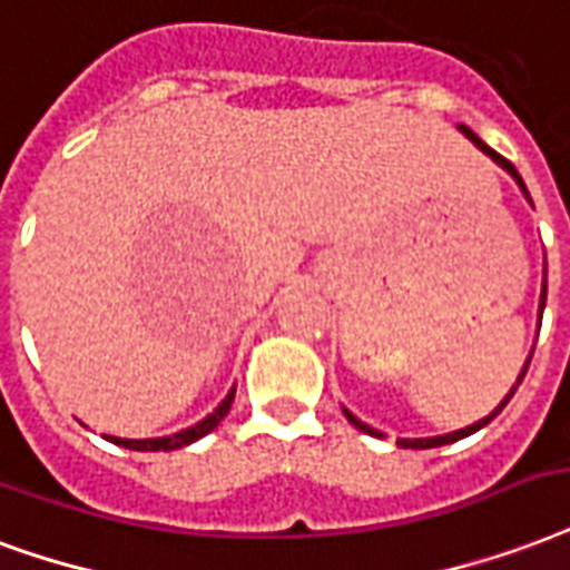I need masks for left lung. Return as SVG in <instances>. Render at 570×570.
<instances>
[{
  "label": "left lung",
  "mask_w": 570,
  "mask_h": 570,
  "mask_svg": "<svg viewBox=\"0 0 570 570\" xmlns=\"http://www.w3.org/2000/svg\"><path fill=\"white\" fill-rule=\"evenodd\" d=\"M460 130H463V137H469V140L475 142L478 149L484 151V155H488V158H493L499 164V167L505 169L508 176H511V179L517 181V188L523 190V197L529 199V203H532V197H529V190H527V185H523V179H520V173H517L514 169V164H511V160H505L502 158V155H499V151H493L488 146V142L481 140V137H478L475 130L472 128H466V125H458ZM544 304H547V268H544V281H541V302H538V320H541V316H544ZM538 328H541V323H538ZM529 362H532V353H529V358H527V364H523V371H520V376H517V385H520V380H523V376H527V367H529ZM517 385L511 391H508L505 394V401L499 403L497 410L490 412V415H484V419L481 421H475V424H469V428H463V430H454V433H442V436H424V440H397V445H401V449H440V445H449V442H458V440H463V436H469V433H475V430H481V428H488L490 421L497 419L499 412L505 410V403L511 401V397H514V391H517ZM343 415H346V419H350V424H353V428H358L362 430V433H371V436H385V433H382V430H373L371 424H364L362 419H355L353 412L350 410H343Z\"/></svg>",
  "instance_id": "obj_1"
}]
</instances>
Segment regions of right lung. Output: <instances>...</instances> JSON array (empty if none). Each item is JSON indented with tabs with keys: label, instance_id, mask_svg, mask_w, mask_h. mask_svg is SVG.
<instances>
[{
	"label": "right lung",
	"instance_id": "add662e5",
	"mask_svg": "<svg viewBox=\"0 0 570 570\" xmlns=\"http://www.w3.org/2000/svg\"><path fill=\"white\" fill-rule=\"evenodd\" d=\"M233 397H236V385L229 389V394L224 401L217 403L215 412H208L206 419L197 421V424H190V428L179 430V433H173V436H155V440H119V436H104V440L130 451H176L181 449V445H190V442L203 440L206 433H212L220 421L227 419L229 406H233Z\"/></svg>",
	"mask_w": 570,
	"mask_h": 570
}]
</instances>
